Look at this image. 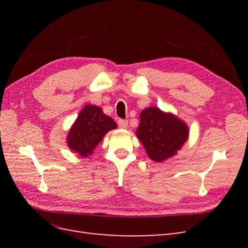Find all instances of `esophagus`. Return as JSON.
<instances>
[{"label":"esophagus","instance_id":"esophagus-1","mask_svg":"<svg viewBox=\"0 0 248 248\" xmlns=\"http://www.w3.org/2000/svg\"><path fill=\"white\" fill-rule=\"evenodd\" d=\"M118 125L120 128H127V126H128V121H127V120L120 119L118 121Z\"/></svg>","mask_w":248,"mask_h":248}]
</instances>
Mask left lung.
Segmentation results:
<instances>
[{
    "label": "left lung",
    "instance_id": "left-lung-1",
    "mask_svg": "<svg viewBox=\"0 0 248 248\" xmlns=\"http://www.w3.org/2000/svg\"><path fill=\"white\" fill-rule=\"evenodd\" d=\"M148 156L156 162L174 156L188 138L184 122L157 108H148L140 112V123L137 130Z\"/></svg>",
    "mask_w": 248,
    "mask_h": 248
}]
</instances>
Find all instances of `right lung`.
<instances>
[{
  "label": "right lung",
  "instance_id": "obj_1",
  "mask_svg": "<svg viewBox=\"0 0 248 248\" xmlns=\"http://www.w3.org/2000/svg\"><path fill=\"white\" fill-rule=\"evenodd\" d=\"M116 127V122L104 115L100 108L88 104L81 109L68 133V147L78 155L87 157L93 153L106 133Z\"/></svg>",
  "mask_w": 248,
  "mask_h": 248
}]
</instances>
